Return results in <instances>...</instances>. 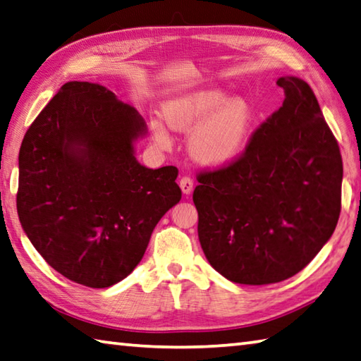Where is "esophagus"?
Masks as SVG:
<instances>
[{
	"label": "esophagus",
	"mask_w": 361,
	"mask_h": 361,
	"mask_svg": "<svg viewBox=\"0 0 361 361\" xmlns=\"http://www.w3.org/2000/svg\"><path fill=\"white\" fill-rule=\"evenodd\" d=\"M179 187L182 190L183 195H190L193 192V179L190 178V176H183V178H180L179 180Z\"/></svg>",
	"instance_id": "1"
}]
</instances>
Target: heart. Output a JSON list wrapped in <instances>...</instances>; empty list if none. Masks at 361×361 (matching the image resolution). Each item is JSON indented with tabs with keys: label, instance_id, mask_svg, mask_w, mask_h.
<instances>
[{
	"label": "heart",
	"instance_id": "b5f03b06",
	"mask_svg": "<svg viewBox=\"0 0 361 361\" xmlns=\"http://www.w3.org/2000/svg\"><path fill=\"white\" fill-rule=\"evenodd\" d=\"M224 99L226 94L220 90H202L168 102L163 108L168 126L178 132L192 130L217 108L196 128L190 140V151L204 165H226L239 157L247 145L253 118L248 102L231 99L224 104ZM152 133L160 146L169 145L168 132L159 122H152Z\"/></svg>",
	"mask_w": 361,
	"mask_h": 361
}]
</instances>
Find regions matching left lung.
I'll return each mask as SVG.
<instances>
[{
  "instance_id": "left-lung-1",
  "label": "left lung",
  "mask_w": 361,
  "mask_h": 361,
  "mask_svg": "<svg viewBox=\"0 0 361 361\" xmlns=\"http://www.w3.org/2000/svg\"><path fill=\"white\" fill-rule=\"evenodd\" d=\"M280 110L245 151L196 174L198 237L210 265L240 284L288 280L314 259L341 212L343 159L308 83L281 77Z\"/></svg>"
}]
</instances>
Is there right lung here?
<instances>
[{"label": "right lung", "instance_id": "obj_1", "mask_svg": "<svg viewBox=\"0 0 361 361\" xmlns=\"http://www.w3.org/2000/svg\"><path fill=\"white\" fill-rule=\"evenodd\" d=\"M146 124L105 86L69 81L25 133L17 212L49 265L104 289L130 274L155 224L182 198L178 168L133 155Z\"/></svg>", "mask_w": 361, "mask_h": 361}]
</instances>
